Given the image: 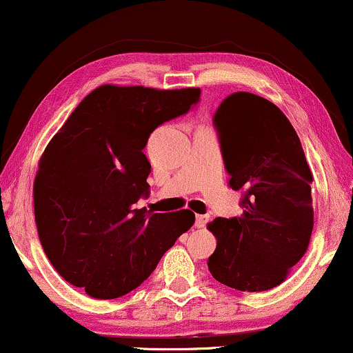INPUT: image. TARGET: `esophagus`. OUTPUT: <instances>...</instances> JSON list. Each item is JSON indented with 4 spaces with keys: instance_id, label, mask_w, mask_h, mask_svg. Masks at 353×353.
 I'll use <instances>...</instances> for the list:
<instances>
[{
    "instance_id": "34e87169",
    "label": "esophagus",
    "mask_w": 353,
    "mask_h": 353,
    "mask_svg": "<svg viewBox=\"0 0 353 353\" xmlns=\"http://www.w3.org/2000/svg\"><path fill=\"white\" fill-rule=\"evenodd\" d=\"M208 220H210L208 215H197L195 216V226H197V228H203V226L208 223Z\"/></svg>"
}]
</instances>
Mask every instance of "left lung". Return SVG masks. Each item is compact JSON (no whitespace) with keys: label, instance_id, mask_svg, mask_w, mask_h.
I'll use <instances>...</instances> for the list:
<instances>
[{"label":"left lung","instance_id":"1","mask_svg":"<svg viewBox=\"0 0 353 353\" xmlns=\"http://www.w3.org/2000/svg\"><path fill=\"white\" fill-rule=\"evenodd\" d=\"M230 187L243 215L215 218L213 279L239 292H265L287 279L313 233V174L295 128L270 101L233 92L213 115Z\"/></svg>","mask_w":353,"mask_h":353}]
</instances>
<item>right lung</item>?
<instances>
[{"instance_id": "1", "label": "right lung", "mask_w": 353, "mask_h": 353, "mask_svg": "<svg viewBox=\"0 0 353 353\" xmlns=\"http://www.w3.org/2000/svg\"><path fill=\"white\" fill-rule=\"evenodd\" d=\"M199 101V88L104 84L52 138L34 181V212L40 244L66 282L97 300L127 295L190 230V210L146 213L135 203L150 192V135Z\"/></svg>"}]
</instances>
